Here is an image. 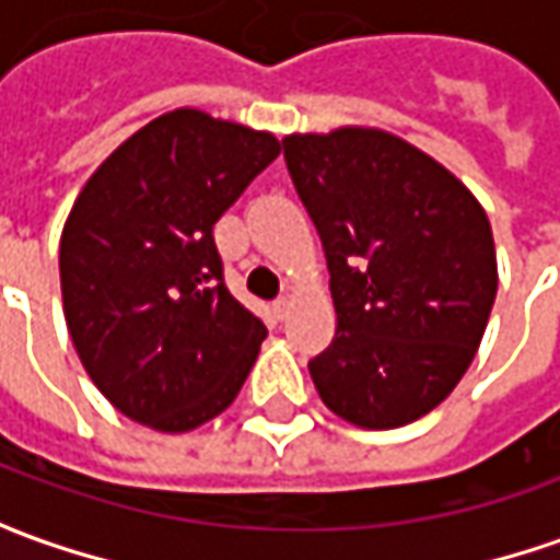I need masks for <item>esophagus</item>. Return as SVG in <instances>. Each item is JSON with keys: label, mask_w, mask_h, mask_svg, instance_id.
Segmentation results:
<instances>
[{"label": "esophagus", "mask_w": 560, "mask_h": 560, "mask_svg": "<svg viewBox=\"0 0 560 560\" xmlns=\"http://www.w3.org/2000/svg\"><path fill=\"white\" fill-rule=\"evenodd\" d=\"M290 308H292V299H287V295H283V299H277V302H273V314H277V317H280V320H283V317H287V314H290Z\"/></svg>", "instance_id": "esophagus-1"}]
</instances>
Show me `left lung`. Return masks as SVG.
Masks as SVG:
<instances>
[{"label": "left lung", "instance_id": "8db88e82", "mask_svg": "<svg viewBox=\"0 0 560 560\" xmlns=\"http://www.w3.org/2000/svg\"><path fill=\"white\" fill-rule=\"evenodd\" d=\"M283 159L334 292V342L308 361L317 393L364 430L423 418L470 368L495 302L486 211L455 174L383 130L292 133Z\"/></svg>", "mask_w": 560, "mask_h": 560}]
</instances>
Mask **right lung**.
<instances>
[{
	"instance_id": "1",
	"label": "right lung",
	"mask_w": 560,
	"mask_h": 560,
	"mask_svg": "<svg viewBox=\"0 0 560 560\" xmlns=\"http://www.w3.org/2000/svg\"><path fill=\"white\" fill-rule=\"evenodd\" d=\"M277 155L265 130L177 108L80 189L58 248L65 320L120 415L186 433L243 389L268 327L226 290L211 230Z\"/></svg>"
}]
</instances>
